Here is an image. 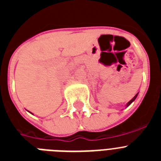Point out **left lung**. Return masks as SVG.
Returning <instances> with one entry per match:
<instances>
[{
    "label": "left lung",
    "instance_id": "obj_1",
    "mask_svg": "<svg viewBox=\"0 0 161 161\" xmlns=\"http://www.w3.org/2000/svg\"><path fill=\"white\" fill-rule=\"evenodd\" d=\"M138 94H139V93H137V94H136V96L134 97H133V98H132L131 100H130V102H128V103L126 104V107H127V106H130V104H131V103H132V102H134V101L136 100V97H137Z\"/></svg>",
    "mask_w": 161,
    "mask_h": 161
}]
</instances>
